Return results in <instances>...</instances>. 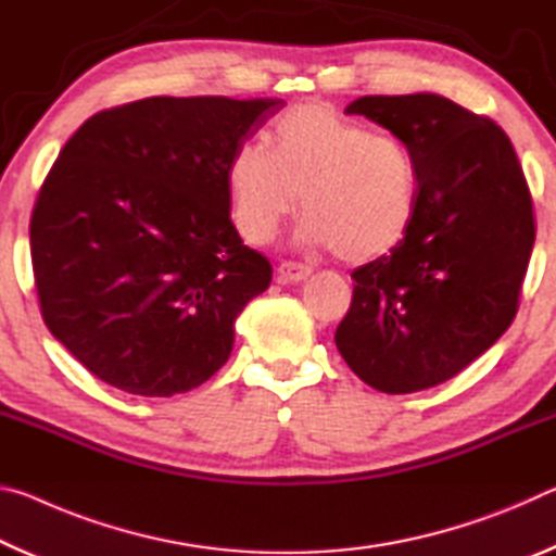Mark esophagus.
<instances>
[{
	"label": "esophagus",
	"instance_id": "1",
	"mask_svg": "<svg viewBox=\"0 0 556 556\" xmlns=\"http://www.w3.org/2000/svg\"><path fill=\"white\" fill-rule=\"evenodd\" d=\"M312 277V267L296 265V262H281L277 267V279L281 285H296V281H304Z\"/></svg>",
	"mask_w": 556,
	"mask_h": 556
}]
</instances>
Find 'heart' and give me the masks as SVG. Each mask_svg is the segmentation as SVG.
<instances>
[{"label": "heart", "mask_w": 556, "mask_h": 556, "mask_svg": "<svg viewBox=\"0 0 556 556\" xmlns=\"http://www.w3.org/2000/svg\"><path fill=\"white\" fill-rule=\"evenodd\" d=\"M230 215L252 244L275 238L301 203L304 248L351 262L390 252L417 213L419 178L402 139L375 135L333 108L308 102L285 112L265 144L242 142L225 166Z\"/></svg>", "instance_id": "heart-1"}]
</instances>
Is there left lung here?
I'll list each match as a JSON object with an SVG mask.
<instances>
[{"instance_id": "8db88e82", "label": "left lung", "mask_w": 556, "mask_h": 556, "mask_svg": "<svg viewBox=\"0 0 556 556\" xmlns=\"http://www.w3.org/2000/svg\"><path fill=\"white\" fill-rule=\"evenodd\" d=\"M345 115L368 117L407 144L419 199L390 255L351 275L336 348L375 390L434 388L513 324L534 244L530 188L505 131L448 98L368 96Z\"/></svg>"}]
</instances>
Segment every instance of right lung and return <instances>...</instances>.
<instances>
[{
    "mask_svg": "<svg viewBox=\"0 0 556 556\" xmlns=\"http://www.w3.org/2000/svg\"><path fill=\"white\" fill-rule=\"evenodd\" d=\"M285 100L147 98L65 142L34 205L31 265L55 341L122 392L218 372L271 265L230 220L225 166Z\"/></svg>",
    "mask_w": 556,
    "mask_h": 556,
    "instance_id": "add662e5",
    "label": "right lung"
}]
</instances>
